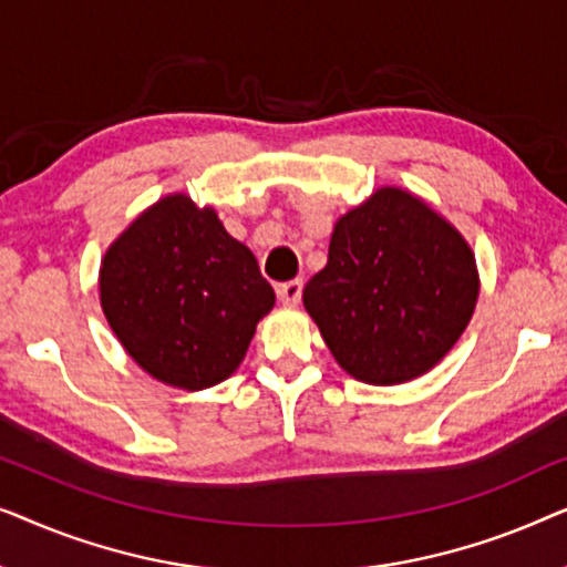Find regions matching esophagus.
I'll use <instances>...</instances> for the list:
<instances>
[{"label":"esophagus","instance_id":"esophagus-1","mask_svg":"<svg viewBox=\"0 0 567 567\" xmlns=\"http://www.w3.org/2000/svg\"><path fill=\"white\" fill-rule=\"evenodd\" d=\"M301 289H305V281L301 278H293V281H286V284H278V299L284 301V305H299L301 299Z\"/></svg>","mask_w":567,"mask_h":567}]
</instances>
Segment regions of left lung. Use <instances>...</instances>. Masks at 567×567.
Listing matches in <instances>:
<instances>
[{"mask_svg":"<svg viewBox=\"0 0 567 567\" xmlns=\"http://www.w3.org/2000/svg\"><path fill=\"white\" fill-rule=\"evenodd\" d=\"M477 301L470 245L400 188H382L336 224L328 266L305 307L348 374L400 384L444 359Z\"/></svg>","mask_w":567,"mask_h":567,"instance_id":"8db88e82","label":"left lung"}]
</instances>
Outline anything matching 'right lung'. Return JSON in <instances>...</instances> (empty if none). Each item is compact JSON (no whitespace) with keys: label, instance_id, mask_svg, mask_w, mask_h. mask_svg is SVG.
<instances>
[{"label":"right lung","instance_id":"add662e5","mask_svg":"<svg viewBox=\"0 0 567 567\" xmlns=\"http://www.w3.org/2000/svg\"><path fill=\"white\" fill-rule=\"evenodd\" d=\"M100 301L138 367L181 390H204L239 367L276 293L212 208L167 196L105 252Z\"/></svg>","mask_w":567,"mask_h":567}]
</instances>
